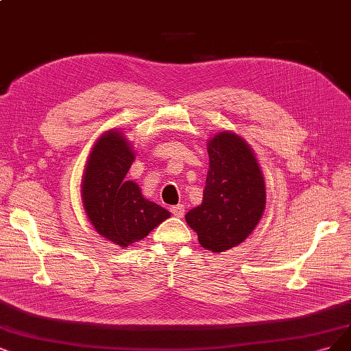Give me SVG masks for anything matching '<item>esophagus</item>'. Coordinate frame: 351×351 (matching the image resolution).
I'll return each instance as SVG.
<instances>
[{
	"label": "esophagus",
	"mask_w": 351,
	"mask_h": 351,
	"mask_svg": "<svg viewBox=\"0 0 351 351\" xmlns=\"http://www.w3.org/2000/svg\"><path fill=\"white\" fill-rule=\"evenodd\" d=\"M171 213H172L175 217H178V218H182L184 214H185V205L178 204V205L171 206Z\"/></svg>",
	"instance_id": "34e87169"
}]
</instances>
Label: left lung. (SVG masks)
Here are the masks:
<instances>
[{"label":"left lung","instance_id":"1","mask_svg":"<svg viewBox=\"0 0 351 351\" xmlns=\"http://www.w3.org/2000/svg\"><path fill=\"white\" fill-rule=\"evenodd\" d=\"M210 169L202 202L186 213L204 249L221 253L247 239L266 208V184L253 149L223 130L206 141Z\"/></svg>","mask_w":351,"mask_h":351}]
</instances>
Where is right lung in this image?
Returning <instances> with one entry per match:
<instances>
[{"mask_svg":"<svg viewBox=\"0 0 351 351\" xmlns=\"http://www.w3.org/2000/svg\"><path fill=\"white\" fill-rule=\"evenodd\" d=\"M134 150L123 132L111 128L94 143L82 175L81 197L95 231L125 249L145 239L171 213L149 201L133 180H125Z\"/></svg>","mask_w":351,"mask_h":351,"instance_id":"1","label":"right lung"}]
</instances>
